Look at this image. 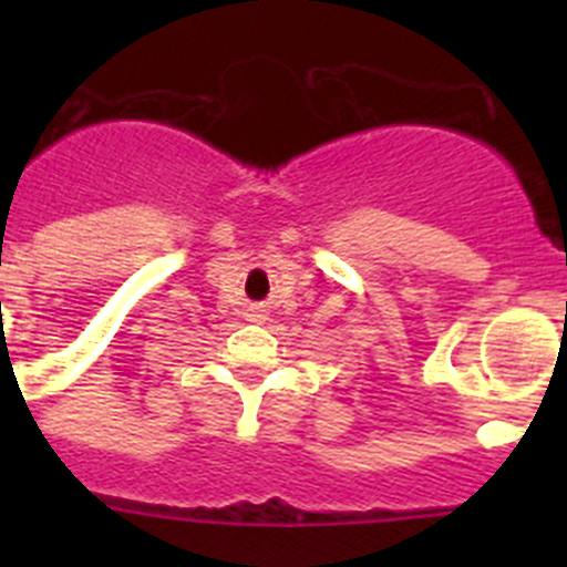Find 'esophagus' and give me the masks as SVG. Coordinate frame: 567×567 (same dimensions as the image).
Instances as JSON below:
<instances>
[{
	"mask_svg": "<svg viewBox=\"0 0 567 567\" xmlns=\"http://www.w3.org/2000/svg\"><path fill=\"white\" fill-rule=\"evenodd\" d=\"M244 316H247L249 323H266V320H268V312H266V307H262V305H249Z\"/></svg>",
	"mask_w": 567,
	"mask_h": 567,
	"instance_id": "34e87169",
	"label": "esophagus"
}]
</instances>
